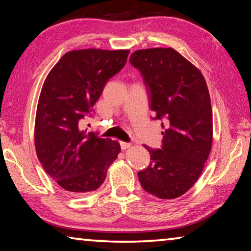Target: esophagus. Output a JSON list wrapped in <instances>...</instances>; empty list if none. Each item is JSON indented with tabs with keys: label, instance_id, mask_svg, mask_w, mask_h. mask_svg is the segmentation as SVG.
<instances>
[{
	"label": "esophagus",
	"instance_id": "34e87169",
	"mask_svg": "<svg viewBox=\"0 0 251 251\" xmlns=\"http://www.w3.org/2000/svg\"><path fill=\"white\" fill-rule=\"evenodd\" d=\"M131 146V144L130 143H126V142H121V147H122V150L123 151H125V150H127V148H129Z\"/></svg>",
	"mask_w": 251,
	"mask_h": 251
}]
</instances>
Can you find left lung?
Returning a JSON list of instances; mask_svg holds the SVG:
<instances>
[{
	"label": "left lung",
	"mask_w": 251,
	"mask_h": 251,
	"mask_svg": "<svg viewBox=\"0 0 251 251\" xmlns=\"http://www.w3.org/2000/svg\"><path fill=\"white\" fill-rule=\"evenodd\" d=\"M129 62L143 75L155 120L164 118L167 125L161 150L145 146L151 161L138 179L147 193L175 199L198 180L210 154L209 91L201 72L172 48L135 50Z\"/></svg>",
	"instance_id": "8db88e82"
}]
</instances>
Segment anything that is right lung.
Wrapping results in <instances>:
<instances>
[{"label":"right lung","instance_id":"add662e5","mask_svg":"<svg viewBox=\"0 0 251 251\" xmlns=\"http://www.w3.org/2000/svg\"><path fill=\"white\" fill-rule=\"evenodd\" d=\"M128 50L84 49L65 53L46 76L37 103L34 142L46 174L74 196L99 189L121 152L117 141L79 127Z\"/></svg>","mask_w":251,"mask_h":251}]
</instances>
